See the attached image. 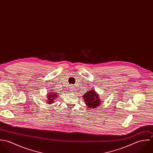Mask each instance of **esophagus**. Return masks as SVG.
Segmentation results:
<instances>
[{"mask_svg": "<svg viewBox=\"0 0 153 153\" xmlns=\"http://www.w3.org/2000/svg\"><path fill=\"white\" fill-rule=\"evenodd\" d=\"M71 89H73L72 91H74V89H75V87H74V85H71Z\"/></svg>", "mask_w": 153, "mask_h": 153, "instance_id": "1", "label": "esophagus"}]
</instances>
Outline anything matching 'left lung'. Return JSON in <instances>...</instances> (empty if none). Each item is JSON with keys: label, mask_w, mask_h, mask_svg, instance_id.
Listing matches in <instances>:
<instances>
[{"label": "left lung", "mask_w": 153, "mask_h": 153, "mask_svg": "<svg viewBox=\"0 0 153 153\" xmlns=\"http://www.w3.org/2000/svg\"><path fill=\"white\" fill-rule=\"evenodd\" d=\"M86 104L89 108H95L100 103L98 95L94 90L88 91L83 96Z\"/></svg>", "instance_id": "8db88e82"}]
</instances>
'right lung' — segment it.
Returning a JSON list of instances; mask_svg holds the SVG:
<instances>
[{
    "instance_id": "1",
    "label": "right lung",
    "mask_w": 153,
    "mask_h": 153,
    "mask_svg": "<svg viewBox=\"0 0 153 153\" xmlns=\"http://www.w3.org/2000/svg\"><path fill=\"white\" fill-rule=\"evenodd\" d=\"M50 94H48V100L47 101H48V103L52 104V103L53 102V101H54L55 98H56V97L58 96V95H57V94H56L55 92H51Z\"/></svg>"
}]
</instances>
